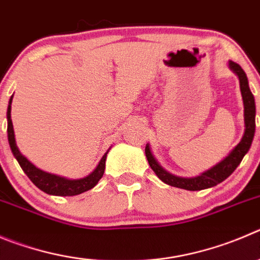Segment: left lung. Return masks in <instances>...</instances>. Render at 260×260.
<instances>
[{"instance_id":"8db88e82","label":"left lung","mask_w":260,"mask_h":260,"mask_svg":"<svg viewBox=\"0 0 260 260\" xmlns=\"http://www.w3.org/2000/svg\"><path fill=\"white\" fill-rule=\"evenodd\" d=\"M229 67L239 77L240 91H241L242 103H244L245 131L241 141L231 150V152L224 159L220 160L219 163L215 164L214 167H212L208 171L200 173L199 176L191 177V178L174 176V174L166 171L163 167L157 163V160L152 155L150 145L146 144L145 154H146L147 161H149L152 171L156 173V176L167 185L188 191H200L205 190V188L214 187V186L224 181L225 178H229L234 173L235 169L241 163L242 157L247 154V151L250 149L254 133H255V100H254V96L250 91V87H249V82H247V77L244 70H242V68L236 62L231 61V60L229 61Z\"/></svg>"}]
</instances>
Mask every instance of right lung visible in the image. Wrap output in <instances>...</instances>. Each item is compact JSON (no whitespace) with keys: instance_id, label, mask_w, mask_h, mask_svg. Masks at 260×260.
Listing matches in <instances>:
<instances>
[{"instance_id":"right-lung-1","label":"right lung","mask_w":260,"mask_h":260,"mask_svg":"<svg viewBox=\"0 0 260 260\" xmlns=\"http://www.w3.org/2000/svg\"><path fill=\"white\" fill-rule=\"evenodd\" d=\"M13 97L14 94L10 97L9 106H7V138H9L10 149L13 151L15 159L18 160V163L20 164L24 173L29 177V179H30L40 190H42L43 192L55 196H75L93 188L94 186L97 185V182L100 181L101 177L104 176L106 156H108V152L110 149L104 154V156L101 157V160L99 161L96 168H94L88 176L83 177V178L69 179L65 178V177L57 176V174L48 173V172H45L42 171V169L37 168L35 164L30 163V161L21 154L18 145H16L13 120H11V103H13Z\"/></svg>"}]
</instances>
